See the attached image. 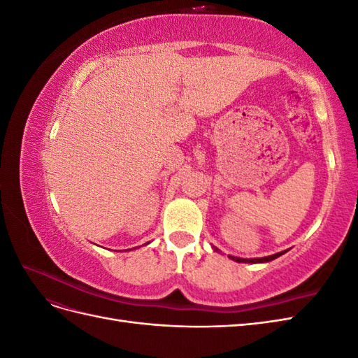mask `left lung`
<instances>
[{"label": "left lung", "instance_id": "left-lung-1", "mask_svg": "<svg viewBox=\"0 0 358 358\" xmlns=\"http://www.w3.org/2000/svg\"><path fill=\"white\" fill-rule=\"evenodd\" d=\"M215 251H218V249L213 248ZM287 251H282V252H278V254H273V255H268V257H263V258H239V257H233V255H229V258L234 259V262L237 263H267V262H272V259L280 257L282 254H285Z\"/></svg>", "mask_w": 358, "mask_h": 358}]
</instances>
